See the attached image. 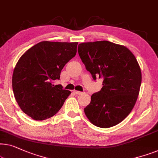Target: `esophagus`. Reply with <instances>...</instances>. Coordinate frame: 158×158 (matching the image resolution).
Instances as JSON below:
<instances>
[{"label": "esophagus", "instance_id": "obj_1", "mask_svg": "<svg viewBox=\"0 0 158 158\" xmlns=\"http://www.w3.org/2000/svg\"><path fill=\"white\" fill-rule=\"evenodd\" d=\"M73 93L76 95H81V94H82V93H83L82 92H81V91H77V90H74Z\"/></svg>", "mask_w": 158, "mask_h": 158}]
</instances>
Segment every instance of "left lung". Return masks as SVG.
<instances>
[{
  "label": "left lung",
  "instance_id": "1",
  "mask_svg": "<svg viewBox=\"0 0 158 158\" xmlns=\"http://www.w3.org/2000/svg\"><path fill=\"white\" fill-rule=\"evenodd\" d=\"M77 52L93 80H103L101 90L92 95L84 108L87 118L102 128L122 122L140 91L142 75L135 57L126 47L107 40L81 43Z\"/></svg>",
  "mask_w": 158,
  "mask_h": 158
}]
</instances>
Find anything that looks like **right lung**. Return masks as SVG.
I'll return each mask as SVG.
<instances>
[{
  "mask_svg": "<svg viewBox=\"0 0 158 158\" xmlns=\"http://www.w3.org/2000/svg\"><path fill=\"white\" fill-rule=\"evenodd\" d=\"M77 45V43L42 41L18 61L12 77L13 93L20 109L33 120L52 117L71 93L54 83L76 55Z\"/></svg>",
  "mask_w": 158,
  "mask_h": 158,
  "instance_id": "1",
  "label": "right lung"
}]
</instances>
